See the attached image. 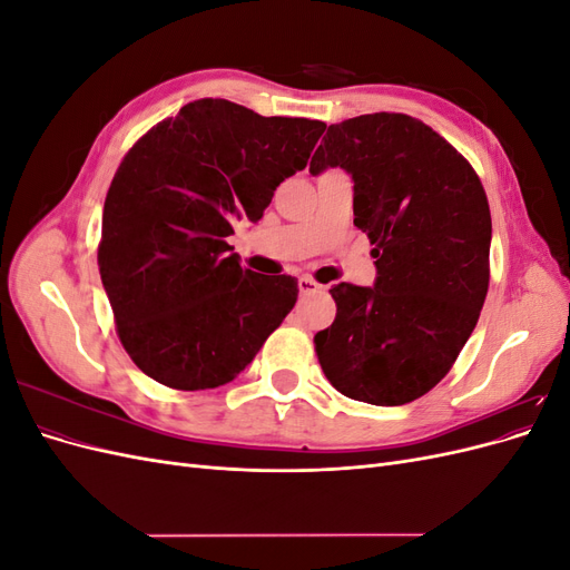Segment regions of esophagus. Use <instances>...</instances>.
<instances>
[{
    "mask_svg": "<svg viewBox=\"0 0 570 570\" xmlns=\"http://www.w3.org/2000/svg\"><path fill=\"white\" fill-rule=\"evenodd\" d=\"M325 287L318 285L314 278H308V275H302L299 278V292L302 295H314V292H323Z\"/></svg>",
    "mask_w": 570,
    "mask_h": 570,
    "instance_id": "obj_1",
    "label": "esophagus"
}]
</instances>
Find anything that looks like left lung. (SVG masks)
Segmentation results:
<instances>
[{"label": "left lung", "instance_id": "obj_1", "mask_svg": "<svg viewBox=\"0 0 570 570\" xmlns=\"http://www.w3.org/2000/svg\"><path fill=\"white\" fill-rule=\"evenodd\" d=\"M335 166L354 180V226L371 239L377 278L331 289L337 316L314 337L321 368L350 400L409 404L450 373L485 304L488 195L473 166L406 114L327 128L308 170Z\"/></svg>", "mask_w": 570, "mask_h": 570}]
</instances>
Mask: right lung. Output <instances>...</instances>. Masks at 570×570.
<instances>
[{"label": "right lung", "instance_id": "1", "mask_svg": "<svg viewBox=\"0 0 570 570\" xmlns=\"http://www.w3.org/2000/svg\"><path fill=\"white\" fill-rule=\"evenodd\" d=\"M323 120L197 99L147 130L105 202L97 264L135 366L174 390L230 383L297 302L292 275L239 266L226 237L295 176Z\"/></svg>", "mask_w": 570, "mask_h": 570}]
</instances>
